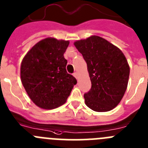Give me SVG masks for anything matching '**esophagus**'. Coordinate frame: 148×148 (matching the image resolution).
Masks as SVG:
<instances>
[{
    "label": "esophagus",
    "mask_w": 148,
    "mask_h": 148,
    "mask_svg": "<svg viewBox=\"0 0 148 148\" xmlns=\"http://www.w3.org/2000/svg\"><path fill=\"white\" fill-rule=\"evenodd\" d=\"M73 75L75 76V78H78V73H76V72L73 73Z\"/></svg>",
    "instance_id": "obj_1"
}]
</instances>
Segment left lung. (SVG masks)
<instances>
[{"label":"left lung","instance_id":"left-lung-1","mask_svg":"<svg viewBox=\"0 0 148 148\" xmlns=\"http://www.w3.org/2000/svg\"><path fill=\"white\" fill-rule=\"evenodd\" d=\"M87 64L92 87L84 94L86 105L95 112L112 110L128 86L130 67L118 47L98 36L74 42Z\"/></svg>","mask_w":148,"mask_h":148}]
</instances>
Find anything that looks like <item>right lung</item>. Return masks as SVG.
I'll return each instance as SVG.
<instances>
[{
  "mask_svg": "<svg viewBox=\"0 0 148 148\" xmlns=\"http://www.w3.org/2000/svg\"><path fill=\"white\" fill-rule=\"evenodd\" d=\"M69 41L45 38L22 61L20 77L27 94L40 108L53 109L67 101L77 81L66 70L64 53Z\"/></svg>",
  "mask_w": 148,
  "mask_h": 148,
  "instance_id": "add662e5",
  "label": "right lung"
}]
</instances>
